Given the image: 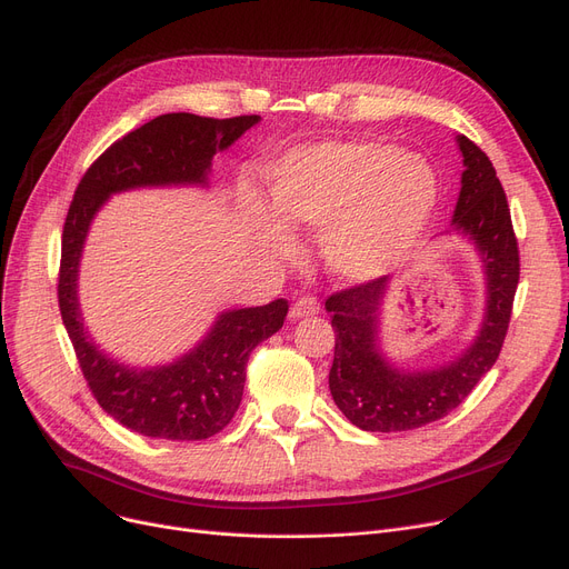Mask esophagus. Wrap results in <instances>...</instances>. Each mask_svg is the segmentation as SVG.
<instances>
[{"mask_svg":"<svg viewBox=\"0 0 569 569\" xmlns=\"http://www.w3.org/2000/svg\"><path fill=\"white\" fill-rule=\"evenodd\" d=\"M320 311V305L313 295H305L290 307V320H300L307 316H316Z\"/></svg>","mask_w":569,"mask_h":569,"instance_id":"34e87169","label":"esophagus"}]
</instances>
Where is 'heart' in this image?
<instances>
[{"mask_svg":"<svg viewBox=\"0 0 569 569\" xmlns=\"http://www.w3.org/2000/svg\"><path fill=\"white\" fill-rule=\"evenodd\" d=\"M269 196L284 226L320 230L322 260L335 277L365 283L392 272L420 239L438 202V179L399 144L325 140L281 157L269 172ZM256 219L264 247L292 258V234L262 212Z\"/></svg>","mask_w":569,"mask_h":569,"instance_id":"b5f03b06","label":"heart"}]
</instances>
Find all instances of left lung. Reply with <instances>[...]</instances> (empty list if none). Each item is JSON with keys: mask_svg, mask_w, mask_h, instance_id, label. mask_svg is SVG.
Wrapping results in <instances>:
<instances>
[{"mask_svg": "<svg viewBox=\"0 0 569 569\" xmlns=\"http://www.w3.org/2000/svg\"><path fill=\"white\" fill-rule=\"evenodd\" d=\"M463 157L461 191L445 234L466 237L485 272V316L475 339L450 362L403 369L382 350L380 327L390 277L355 286L325 302L335 327L330 392L339 410L362 431H410L450 415L496 365L519 283V249L510 207L489 157L457 136Z\"/></svg>", "mask_w": 569, "mask_h": 569, "instance_id": "1", "label": "left lung"}]
</instances>
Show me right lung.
I'll return each instance as SVG.
<instances>
[{"label":"right lung","mask_w":569,"mask_h":569,"mask_svg":"<svg viewBox=\"0 0 569 569\" xmlns=\"http://www.w3.org/2000/svg\"><path fill=\"white\" fill-rule=\"evenodd\" d=\"M258 122L260 114L230 119L191 112L159 114L110 144L76 189L62 234L59 311L99 406L140 436L204 440L219 433L242 401L251 350L281 330L288 302L221 311L209 332L170 365L140 369L112 360L84 330L78 300L89 226L114 193L159 187L207 189L212 159Z\"/></svg>","instance_id":"obj_1"}]
</instances>
